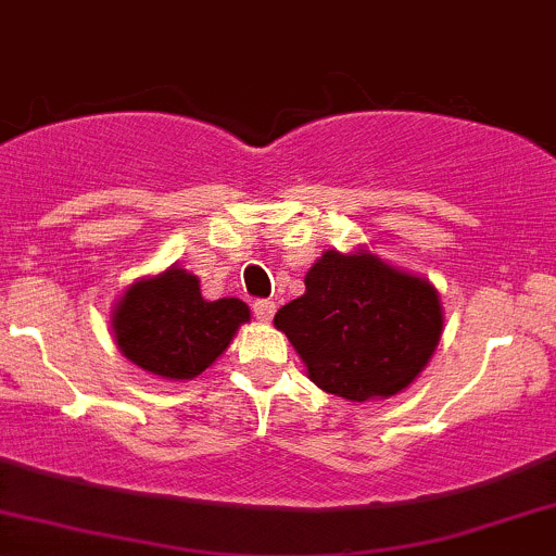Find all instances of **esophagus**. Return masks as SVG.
I'll return each instance as SVG.
<instances>
[{
	"instance_id": "34e87169",
	"label": "esophagus",
	"mask_w": 556,
	"mask_h": 556,
	"mask_svg": "<svg viewBox=\"0 0 556 556\" xmlns=\"http://www.w3.org/2000/svg\"><path fill=\"white\" fill-rule=\"evenodd\" d=\"M254 316L260 324H270L273 316H276V302H270V300L254 302Z\"/></svg>"
}]
</instances>
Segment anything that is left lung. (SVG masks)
Wrapping results in <instances>:
<instances>
[{"mask_svg":"<svg viewBox=\"0 0 556 556\" xmlns=\"http://www.w3.org/2000/svg\"><path fill=\"white\" fill-rule=\"evenodd\" d=\"M307 377L348 402H375L420 377L444 331L437 286L366 249H329L305 276V294L276 313Z\"/></svg>","mask_w":556,"mask_h":556,"instance_id":"left-lung-1","label":"left lung"}]
</instances>
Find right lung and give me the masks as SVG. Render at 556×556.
<instances>
[{"label":"right lung","instance_id":"obj_1","mask_svg":"<svg viewBox=\"0 0 556 556\" xmlns=\"http://www.w3.org/2000/svg\"><path fill=\"white\" fill-rule=\"evenodd\" d=\"M251 311L238 296L203 300L200 280L170 265L128 286L112 307L119 353L160 380L185 382L203 375L230 348Z\"/></svg>","mask_w":556,"mask_h":556}]
</instances>
